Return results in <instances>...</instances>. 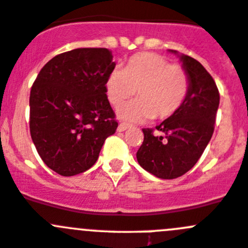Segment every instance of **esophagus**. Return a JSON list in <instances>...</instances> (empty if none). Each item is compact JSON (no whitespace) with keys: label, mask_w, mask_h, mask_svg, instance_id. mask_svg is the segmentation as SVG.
Listing matches in <instances>:
<instances>
[{"label":"esophagus","mask_w":248,"mask_h":248,"mask_svg":"<svg viewBox=\"0 0 248 248\" xmlns=\"http://www.w3.org/2000/svg\"><path fill=\"white\" fill-rule=\"evenodd\" d=\"M130 128L129 124H125V123H120L119 125H118V131H125L126 129Z\"/></svg>","instance_id":"34e87169"}]
</instances>
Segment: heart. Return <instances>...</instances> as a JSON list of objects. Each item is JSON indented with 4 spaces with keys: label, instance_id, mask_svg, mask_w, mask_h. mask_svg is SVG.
Returning a JSON list of instances; mask_svg holds the SVG:
<instances>
[{
    "label": "heart",
    "instance_id": "b5f03b06",
    "mask_svg": "<svg viewBox=\"0 0 248 248\" xmlns=\"http://www.w3.org/2000/svg\"><path fill=\"white\" fill-rule=\"evenodd\" d=\"M189 88L187 70L155 53L135 54L123 70H113L106 81L107 97L114 108L138 94L139 101L120 110V117L128 120L173 117L187 99Z\"/></svg>",
    "mask_w": 248,
    "mask_h": 248
}]
</instances>
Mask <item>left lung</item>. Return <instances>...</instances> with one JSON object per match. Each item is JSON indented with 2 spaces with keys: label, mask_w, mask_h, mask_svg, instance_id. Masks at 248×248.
<instances>
[{
  "label": "left lung",
  "mask_w": 248,
  "mask_h": 248,
  "mask_svg": "<svg viewBox=\"0 0 248 248\" xmlns=\"http://www.w3.org/2000/svg\"><path fill=\"white\" fill-rule=\"evenodd\" d=\"M181 59L190 78L187 99L156 130L142 129L144 141L136 152L142 169L162 179L178 178L198 162L214 133L220 102L217 83L203 65L188 55Z\"/></svg>",
  "instance_id": "1"
}]
</instances>
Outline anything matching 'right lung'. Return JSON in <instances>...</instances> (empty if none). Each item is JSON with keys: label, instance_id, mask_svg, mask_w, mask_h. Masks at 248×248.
I'll return each mask as SVG.
<instances>
[{"label": "right lung", "instance_id": "obj_1", "mask_svg": "<svg viewBox=\"0 0 248 248\" xmlns=\"http://www.w3.org/2000/svg\"><path fill=\"white\" fill-rule=\"evenodd\" d=\"M106 47H79L54 56L36 76L29 97V129L49 169L63 177L91 169L118 128L106 93L114 70Z\"/></svg>", "mask_w": 248, "mask_h": 248}]
</instances>
